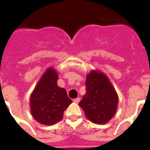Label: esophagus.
Wrapping results in <instances>:
<instances>
[{
    "mask_svg": "<svg viewBox=\"0 0 150 150\" xmlns=\"http://www.w3.org/2000/svg\"><path fill=\"white\" fill-rule=\"evenodd\" d=\"M79 100H80V98H76L74 99V103H76V104H78L79 102Z\"/></svg>",
    "mask_w": 150,
    "mask_h": 150,
    "instance_id": "34e87169",
    "label": "esophagus"
}]
</instances>
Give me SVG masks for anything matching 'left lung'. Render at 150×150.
Masks as SVG:
<instances>
[{
	"instance_id": "obj_1",
	"label": "left lung",
	"mask_w": 150,
	"mask_h": 150,
	"mask_svg": "<svg viewBox=\"0 0 150 150\" xmlns=\"http://www.w3.org/2000/svg\"><path fill=\"white\" fill-rule=\"evenodd\" d=\"M86 92L79 105L89 121L106 124L114 116L119 96L108 76L98 70H91L86 76Z\"/></svg>"
}]
</instances>
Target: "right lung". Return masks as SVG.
Wrapping results in <instances>:
<instances>
[{
    "mask_svg": "<svg viewBox=\"0 0 150 150\" xmlns=\"http://www.w3.org/2000/svg\"><path fill=\"white\" fill-rule=\"evenodd\" d=\"M59 74L54 67L46 69L30 96V110L36 121L45 125L60 122L72 100L64 88L58 86Z\"/></svg>",
    "mask_w": 150,
    "mask_h": 150,
    "instance_id": "1",
    "label": "right lung"
}]
</instances>
